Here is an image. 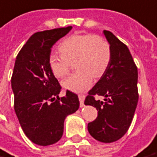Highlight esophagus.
I'll list each match as a JSON object with an SVG mask.
<instances>
[{
    "label": "esophagus",
    "mask_w": 157,
    "mask_h": 157,
    "mask_svg": "<svg viewBox=\"0 0 157 157\" xmlns=\"http://www.w3.org/2000/svg\"><path fill=\"white\" fill-rule=\"evenodd\" d=\"M79 100H80V106L83 107L84 106V100H85V95L84 94H79Z\"/></svg>",
    "instance_id": "34e87169"
}]
</instances>
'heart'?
Listing matches in <instances>:
<instances>
[{
    "label": "heart",
    "instance_id": "heart-1",
    "mask_svg": "<svg viewBox=\"0 0 157 157\" xmlns=\"http://www.w3.org/2000/svg\"><path fill=\"white\" fill-rule=\"evenodd\" d=\"M60 54H50L49 69L57 78L67 75L75 63L77 70L64 79L62 86L73 92H82L92 84V77L99 78L109 66L111 49L109 42L103 37L92 34L73 35L65 38L59 45Z\"/></svg>",
    "mask_w": 157,
    "mask_h": 157
}]
</instances>
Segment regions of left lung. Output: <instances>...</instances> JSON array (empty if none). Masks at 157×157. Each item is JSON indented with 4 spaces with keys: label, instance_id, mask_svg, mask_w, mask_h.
Listing matches in <instances>:
<instances>
[{
    "label": "left lung",
    "instance_id": "1",
    "mask_svg": "<svg viewBox=\"0 0 157 157\" xmlns=\"http://www.w3.org/2000/svg\"><path fill=\"white\" fill-rule=\"evenodd\" d=\"M111 49L109 66L88 92L84 104L98 110L97 118L89 122L91 136L102 143H112L128 132L138 100V69L128 47L108 30H104ZM95 96H104V102Z\"/></svg>",
    "mask_w": 157,
    "mask_h": 157
}]
</instances>
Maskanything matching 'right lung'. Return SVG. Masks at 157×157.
Instances as JSON below:
<instances>
[{
  "mask_svg": "<svg viewBox=\"0 0 157 157\" xmlns=\"http://www.w3.org/2000/svg\"><path fill=\"white\" fill-rule=\"evenodd\" d=\"M71 26L35 33L15 60L11 79L14 109L23 131L30 141L47 146L62 138L68 115L79 109L78 96L69 90L59 98V82L49 69L52 48Z\"/></svg>",
  "mask_w": 157,
  "mask_h": 157,
  "instance_id": "add662e5",
  "label": "right lung"
}]
</instances>
